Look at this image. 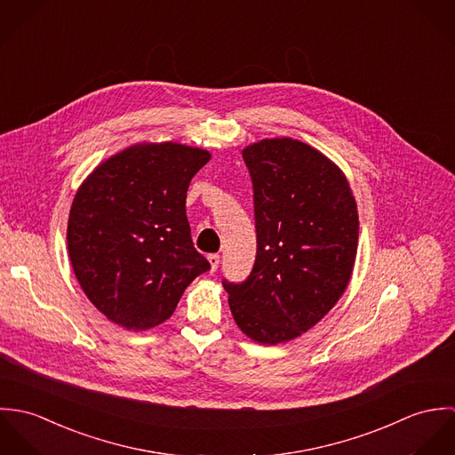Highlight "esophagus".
Instances as JSON below:
<instances>
[{
	"label": "esophagus",
	"instance_id": "34e87169",
	"mask_svg": "<svg viewBox=\"0 0 455 455\" xmlns=\"http://www.w3.org/2000/svg\"><path fill=\"white\" fill-rule=\"evenodd\" d=\"M208 262H210V269H212V271H217L219 262H220V256H217V254H210V256H208Z\"/></svg>",
	"mask_w": 455,
	"mask_h": 455
}]
</instances>
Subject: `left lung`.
<instances>
[{"label": "left lung", "mask_w": 455, "mask_h": 455, "mask_svg": "<svg viewBox=\"0 0 455 455\" xmlns=\"http://www.w3.org/2000/svg\"><path fill=\"white\" fill-rule=\"evenodd\" d=\"M242 156L254 188L258 254L245 282L222 285L238 327L276 345L317 324L345 292L357 204L343 172L303 141L260 140Z\"/></svg>", "instance_id": "obj_1"}]
</instances>
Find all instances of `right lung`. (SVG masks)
I'll use <instances>...</instances> for the list:
<instances>
[{"label": "right lung", "instance_id": "add662e5", "mask_svg": "<svg viewBox=\"0 0 455 455\" xmlns=\"http://www.w3.org/2000/svg\"><path fill=\"white\" fill-rule=\"evenodd\" d=\"M210 152L138 143L103 161L78 188L68 254L89 301L130 331L163 324L186 287L210 269L193 245L188 189Z\"/></svg>", "mask_w": 455, "mask_h": 455}]
</instances>
